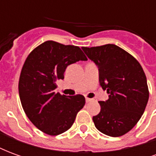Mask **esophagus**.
Returning a JSON list of instances; mask_svg holds the SVG:
<instances>
[{
  "mask_svg": "<svg viewBox=\"0 0 156 156\" xmlns=\"http://www.w3.org/2000/svg\"><path fill=\"white\" fill-rule=\"evenodd\" d=\"M85 99H86V102H87V103H89V102H91V101H93V100H94V99H93V98H87V97H86V98H85Z\"/></svg>",
  "mask_w": 156,
  "mask_h": 156,
  "instance_id": "34e87169",
  "label": "esophagus"
}]
</instances>
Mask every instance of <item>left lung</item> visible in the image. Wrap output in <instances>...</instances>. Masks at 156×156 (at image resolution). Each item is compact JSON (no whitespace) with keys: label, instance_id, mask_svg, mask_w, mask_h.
<instances>
[{"label":"left lung","instance_id":"obj_1","mask_svg":"<svg viewBox=\"0 0 156 156\" xmlns=\"http://www.w3.org/2000/svg\"><path fill=\"white\" fill-rule=\"evenodd\" d=\"M84 53L98 68L99 84L108 94L99 101L95 127L103 134L119 137L132 129L144 114L149 89L144 70L135 58L115 44L84 48Z\"/></svg>","mask_w":156,"mask_h":156}]
</instances>
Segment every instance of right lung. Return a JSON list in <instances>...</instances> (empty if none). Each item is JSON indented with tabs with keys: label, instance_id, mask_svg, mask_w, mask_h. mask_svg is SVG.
<instances>
[{
	"label": "right lung",
	"instance_id": "right-lung-1",
	"mask_svg": "<svg viewBox=\"0 0 156 156\" xmlns=\"http://www.w3.org/2000/svg\"><path fill=\"white\" fill-rule=\"evenodd\" d=\"M86 60L77 46L53 41L39 45L26 59L19 79V96L27 116L45 134L58 135L69 129L83 108V95H61L55 89L56 83L64 78L68 65Z\"/></svg>",
	"mask_w": 156,
	"mask_h": 156
}]
</instances>
